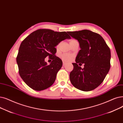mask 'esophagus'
<instances>
[{"label": "esophagus", "mask_w": 123, "mask_h": 123, "mask_svg": "<svg viewBox=\"0 0 123 123\" xmlns=\"http://www.w3.org/2000/svg\"><path fill=\"white\" fill-rule=\"evenodd\" d=\"M63 65L64 66H65L66 65V63H65V62H63Z\"/></svg>", "instance_id": "1"}]
</instances>
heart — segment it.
Returning a JSON list of instances; mask_svg holds the SVG:
<instances>
[{"label": "heart", "instance_id": "heart-1", "mask_svg": "<svg viewBox=\"0 0 123 123\" xmlns=\"http://www.w3.org/2000/svg\"><path fill=\"white\" fill-rule=\"evenodd\" d=\"M76 41V40H74V39H72L70 41V44L71 43ZM60 44H58L57 45V48H58L59 47ZM61 58L62 59V60L64 62H70L72 58H73V55H71V54H66V53H64V54H63L61 55Z\"/></svg>", "mask_w": 123, "mask_h": 123}]
</instances>
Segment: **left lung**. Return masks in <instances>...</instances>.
Returning <instances> with one entry per match:
<instances>
[{"label":"left lung","instance_id":"1","mask_svg":"<svg viewBox=\"0 0 123 123\" xmlns=\"http://www.w3.org/2000/svg\"><path fill=\"white\" fill-rule=\"evenodd\" d=\"M78 40L81 50L72 63L70 80L73 86L82 91H91L102 83L111 67V51L104 39L91 31H68ZM84 63L81 68L78 64Z\"/></svg>","mask_w":123,"mask_h":123}]
</instances>
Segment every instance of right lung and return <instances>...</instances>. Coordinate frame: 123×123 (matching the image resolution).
<instances>
[{
    "instance_id": "right-lung-1",
    "label": "right lung",
    "mask_w": 123,
    "mask_h": 123,
    "mask_svg": "<svg viewBox=\"0 0 123 123\" xmlns=\"http://www.w3.org/2000/svg\"><path fill=\"white\" fill-rule=\"evenodd\" d=\"M71 37L66 31L50 29L36 30L21 43L17 62L19 75L28 86L37 91L50 87L62 66V61L55 55V46ZM47 56L53 60L48 66L44 61Z\"/></svg>"
}]
</instances>
